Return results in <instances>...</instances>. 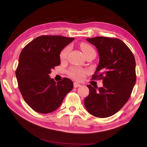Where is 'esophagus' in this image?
Masks as SVG:
<instances>
[{
    "label": "esophagus",
    "mask_w": 147,
    "mask_h": 147,
    "mask_svg": "<svg viewBox=\"0 0 147 147\" xmlns=\"http://www.w3.org/2000/svg\"><path fill=\"white\" fill-rule=\"evenodd\" d=\"M80 86H81V84H80L77 83V82L74 83V88H78V87H80Z\"/></svg>",
    "instance_id": "esophagus-1"
}]
</instances>
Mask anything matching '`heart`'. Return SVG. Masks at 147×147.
<instances>
[{
    "mask_svg": "<svg viewBox=\"0 0 147 147\" xmlns=\"http://www.w3.org/2000/svg\"><path fill=\"white\" fill-rule=\"evenodd\" d=\"M80 46L81 50L82 51L85 56L92 51H94L93 47H92L90 45L86 43H82L80 45ZM69 51H70V47L69 46L65 47V48L61 50L60 53H59V58H60L61 60H65V59L67 58V55L69 53ZM85 73L86 71L82 70V69L78 68H72L69 71L68 74L71 78H74V80H79L83 78Z\"/></svg>",
    "mask_w": 147,
    "mask_h": 147,
    "instance_id": "heart-1",
    "label": "heart"
}]
</instances>
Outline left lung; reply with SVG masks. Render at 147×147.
<instances>
[{"mask_svg":"<svg viewBox=\"0 0 147 147\" xmlns=\"http://www.w3.org/2000/svg\"><path fill=\"white\" fill-rule=\"evenodd\" d=\"M87 41L95 46L99 63L92 80H102L98 89L88 85L84 105L89 113L105 118L114 115L128 100L136 81V60L127 45L117 38L96 37Z\"/></svg>","mask_w":147,"mask_h":147,"instance_id":"left-lung-1","label":"left lung"}]
</instances>
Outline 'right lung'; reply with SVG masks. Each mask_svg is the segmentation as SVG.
<instances>
[{
	"label": "right lung",
	"mask_w": 147,
	"mask_h": 147,
	"mask_svg": "<svg viewBox=\"0 0 147 147\" xmlns=\"http://www.w3.org/2000/svg\"><path fill=\"white\" fill-rule=\"evenodd\" d=\"M74 38L61 36H41L22 50L16 74L24 101L34 111L49 113L58 109L73 88L70 79L56 82L51 69L60 65L59 53Z\"/></svg>",
	"instance_id": "add662e5"
}]
</instances>
